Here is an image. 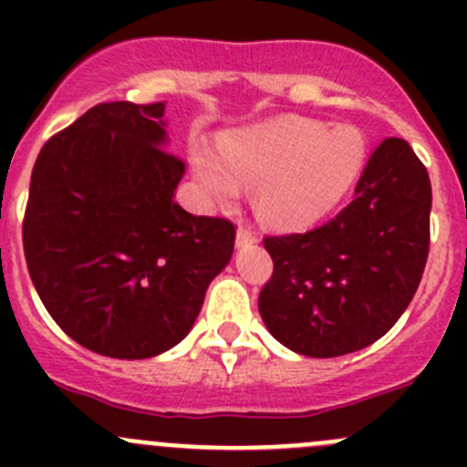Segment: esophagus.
<instances>
[{
    "label": "esophagus",
    "instance_id": "esophagus-1",
    "mask_svg": "<svg viewBox=\"0 0 467 467\" xmlns=\"http://www.w3.org/2000/svg\"><path fill=\"white\" fill-rule=\"evenodd\" d=\"M255 242H257L255 234H253L246 225H239L237 228V248L251 246V244H255Z\"/></svg>",
    "mask_w": 467,
    "mask_h": 467
}]
</instances>
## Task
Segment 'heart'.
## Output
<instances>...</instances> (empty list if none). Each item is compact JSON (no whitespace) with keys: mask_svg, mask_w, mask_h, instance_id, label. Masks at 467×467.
Masks as SVG:
<instances>
[{"mask_svg":"<svg viewBox=\"0 0 467 467\" xmlns=\"http://www.w3.org/2000/svg\"><path fill=\"white\" fill-rule=\"evenodd\" d=\"M368 140L352 124L280 117L230 133L221 150L194 144L192 169L207 201L239 203L255 187V214L280 230L303 228L341 203L361 176Z\"/></svg>","mask_w":467,"mask_h":467,"instance_id":"obj_1","label":"heart"}]
</instances>
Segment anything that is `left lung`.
I'll list each match as a JSON object with an SVG mask.
<instances>
[{
	"instance_id": "left-lung-1",
	"label": "left lung",
	"mask_w": 467,
	"mask_h": 467,
	"mask_svg": "<svg viewBox=\"0 0 467 467\" xmlns=\"http://www.w3.org/2000/svg\"><path fill=\"white\" fill-rule=\"evenodd\" d=\"M431 182L400 138L370 155L355 199L303 234L266 237L260 291L268 332L305 357H341L384 337L411 303L430 253Z\"/></svg>"
}]
</instances>
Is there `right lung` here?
Segmentation results:
<instances>
[{
  "label": "right lung",
  "mask_w": 467,
  "mask_h": 467,
  "mask_svg": "<svg viewBox=\"0 0 467 467\" xmlns=\"http://www.w3.org/2000/svg\"><path fill=\"white\" fill-rule=\"evenodd\" d=\"M164 103H99L42 146L25 257L67 337L112 359L178 346L228 266L234 225L173 201L185 164L167 149Z\"/></svg>",
  "instance_id": "1"
}]
</instances>
